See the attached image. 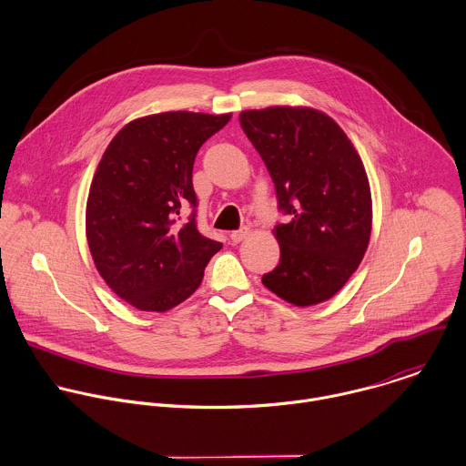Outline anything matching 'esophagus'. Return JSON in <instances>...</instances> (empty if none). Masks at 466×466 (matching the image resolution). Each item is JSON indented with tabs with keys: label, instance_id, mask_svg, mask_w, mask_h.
Here are the masks:
<instances>
[{
	"label": "esophagus",
	"instance_id": "1",
	"mask_svg": "<svg viewBox=\"0 0 466 466\" xmlns=\"http://www.w3.org/2000/svg\"><path fill=\"white\" fill-rule=\"evenodd\" d=\"M248 234H250V228L243 227V228H239V230L230 232V239H232V243H239V241H243Z\"/></svg>",
	"mask_w": 466,
	"mask_h": 466
}]
</instances>
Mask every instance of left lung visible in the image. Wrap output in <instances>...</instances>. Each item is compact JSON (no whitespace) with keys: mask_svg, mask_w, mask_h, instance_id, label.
Returning <instances> with one entry per match:
<instances>
[{"mask_svg":"<svg viewBox=\"0 0 466 466\" xmlns=\"http://www.w3.org/2000/svg\"><path fill=\"white\" fill-rule=\"evenodd\" d=\"M239 122L289 218L274 230L279 265L263 284L293 306L324 302L355 274L370 245L371 188L364 164L342 127L319 109H247Z\"/></svg>","mask_w":466,"mask_h":466,"instance_id":"obj_1","label":"left lung"}]
</instances>
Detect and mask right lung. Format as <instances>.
Instances as JSON below:
<instances>
[{"mask_svg": "<svg viewBox=\"0 0 466 466\" xmlns=\"http://www.w3.org/2000/svg\"><path fill=\"white\" fill-rule=\"evenodd\" d=\"M230 113L166 111L126 124L98 162L86 203V238L106 284L142 311L190 297L221 243L196 228L192 166ZM187 208L193 214L177 221Z\"/></svg>", "mask_w": 466, "mask_h": 466, "instance_id": "add662e5", "label": "right lung"}]
</instances>
